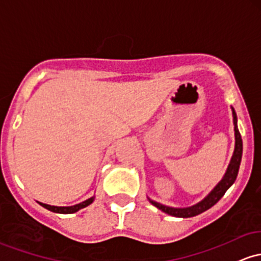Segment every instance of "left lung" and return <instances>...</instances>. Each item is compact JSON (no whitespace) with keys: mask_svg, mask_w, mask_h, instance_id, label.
Wrapping results in <instances>:
<instances>
[{"mask_svg":"<svg viewBox=\"0 0 261 261\" xmlns=\"http://www.w3.org/2000/svg\"><path fill=\"white\" fill-rule=\"evenodd\" d=\"M233 117H234V125H236V150H234V154L233 157H231V161L227 170V173H225V176L223 177L222 181L217 185V187L214 188L210 194H208V197H205L202 202L197 203V204L193 205V207L171 208L151 200V203H152L154 207H157L159 210L165 212V213L170 214V216L178 217V218H190V217L198 216V214L203 213V212L210 210L211 207H213V205L216 204V203L218 202L223 196H224V193L227 192L228 188L233 185L234 181H236L238 176V171H239L240 161H242V153H243V141H242V136H240V133L237 128V115L234 110H233Z\"/></svg>","mask_w":261,"mask_h":261,"instance_id":"left-lung-1","label":"left lung"}]
</instances>
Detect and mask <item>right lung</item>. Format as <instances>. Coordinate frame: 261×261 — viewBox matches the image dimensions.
Returning <instances> with one entry per match:
<instances>
[{
    "label": "right lung",
    "instance_id": "obj_1",
    "mask_svg": "<svg viewBox=\"0 0 261 261\" xmlns=\"http://www.w3.org/2000/svg\"><path fill=\"white\" fill-rule=\"evenodd\" d=\"M93 200H94V197H91V198L84 200V202L79 203V204L71 205V207H56V205L44 204V203H39V204H41L42 207H44L45 210H48V211H50V212H54V213L71 214V213H75V212H78L79 210H83V208L88 207L89 204H91V203H93Z\"/></svg>",
    "mask_w": 261,
    "mask_h": 261
}]
</instances>
